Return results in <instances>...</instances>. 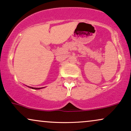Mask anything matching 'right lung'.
Here are the masks:
<instances>
[{
  "mask_svg": "<svg viewBox=\"0 0 131 131\" xmlns=\"http://www.w3.org/2000/svg\"><path fill=\"white\" fill-rule=\"evenodd\" d=\"M31 88L34 89H41V88Z\"/></svg>",
  "mask_w": 131,
  "mask_h": 131,
  "instance_id": "right-lung-1",
  "label": "right lung"
}]
</instances>
